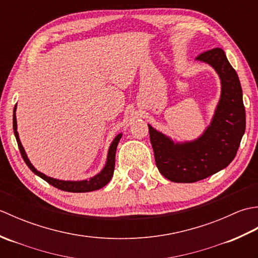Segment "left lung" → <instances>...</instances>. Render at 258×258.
Wrapping results in <instances>:
<instances>
[{
	"instance_id": "1",
	"label": "left lung",
	"mask_w": 258,
	"mask_h": 258,
	"mask_svg": "<svg viewBox=\"0 0 258 258\" xmlns=\"http://www.w3.org/2000/svg\"><path fill=\"white\" fill-rule=\"evenodd\" d=\"M221 79V98L211 125L199 139L175 143L149 125L150 140L158 171L175 183H194L229 165L245 133L246 115L243 92L236 71L220 47L200 54Z\"/></svg>"
}]
</instances>
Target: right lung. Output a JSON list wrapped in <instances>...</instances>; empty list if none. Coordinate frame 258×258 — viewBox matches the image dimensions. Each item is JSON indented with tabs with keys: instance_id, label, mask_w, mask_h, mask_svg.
<instances>
[{
	"instance_id": "1",
	"label": "right lung",
	"mask_w": 258,
	"mask_h": 258,
	"mask_svg": "<svg viewBox=\"0 0 258 258\" xmlns=\"http://www.w3.org/2000/svg\"><path fill=\"white\" fill-rule=\"evenodd\" d=\"M15 111H16V105L14 106V111H13V130H14V135H15L16 142H18L19 149L21 152V155H22V157H23V160L26 163V165L29 166L31 171L34 174H36L37 176H40L41 178L46 180L48 184H51L52 186H54V187H56L61 190H65V191H72V193H85V191H92V190L100 189V188L104 187V186H105L109 182V180H111V178L113 176V173H114V167H115V153H116V147H117V144H118L120 138H122V134H118L116 138L113 140L112 144H111V146H109V150H108L105 166L103 167L102 171L97 175L91 177L90 179H84V180H61V179H56V178L46 176L45 174L38 172L37 169L31 164L30 160L27 158V155L23 149V146H22L20 138H19Z\"/></svg>"
}]
</instances>
